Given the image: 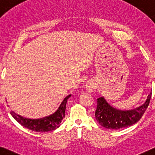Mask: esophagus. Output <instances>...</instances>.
<instances>
[{
	"instance_id": "1",
	"label": "esophagus",
	"mask_w": 155,
	"mask_h": 155,
	"mask_svg": "<svg viewBox=\"0 0 155 155\" xmlns=\"http://www.w3.org/2000/svg\"><path fill=\"white\" fill-rule=\"evenodd\" d=\"M86 90L88 92H92L95 89V83L92 81H89L86 84Z\"/></svg>"
}]
</instances>
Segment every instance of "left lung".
Here are the masks:
<instances>
[{
  "instance_id": "1",
  "label": "left lung",
  "mask_w": 155,
  "mask_h": 155,
  "mask_svg": "<svg viewBox=\"0 0 155 155\" xmlns=\"http://www.w3.org/2000/svg\"><path fill=\"white\" fill-rule=\"evenodd\" d=\"M151 95L152 92L143 105L130 110L117 109L110 105L104 97L98 98L96 119L101 126L107 129L119 130L131 126L138 122L143 115L149 105Z\"/></svg>"
}]
</instances>
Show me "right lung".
<instances>
[{
  "instance_id": "obj_1",
  "label": "right lung",
  "mask_w": 155,
  "mask_h": 155,
  "mask_svg": "<svg viewBox=\"0 0 155 155\" xmlns=\"http://www.w3.org/2000/svg\"><path fill=\"white\" fill-rule=\"evenodd\" d=\"M71 94L66 97L61 103L57 110L50 116L41 118V119H28L17 114L14 111L10 114L16 121L21 126L34 132H50L57 129L61 126L62 119L65 117V106L68 99Z\"/></svg>"
}]
</instances>
